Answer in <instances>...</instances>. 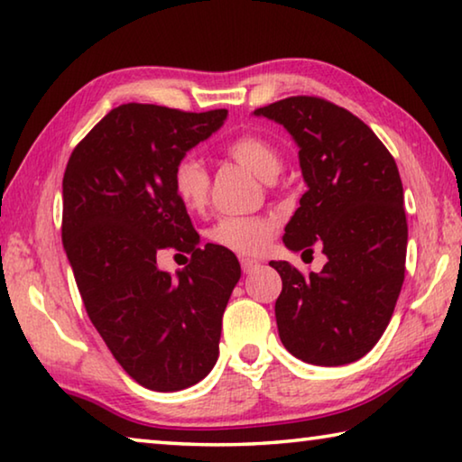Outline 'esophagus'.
<instances>
[{
    "label": "esophagus",
    "instance_id": "esophagus-1",
    "mask_svg": "<svg viewBox=\"0 0 462 462\" xmlns=\"http://www.w3.org/2000/svg\"><path fill=\"white\" fill-rule=\"evenodd\" d=\"M240 264H242V271H245L246 275H248V273H253L254 269L261 267V263L259 261H253V259H242Z\"/></svg>",
    "mask_w": 462,
    "mask_h": 462
}]
</instances>
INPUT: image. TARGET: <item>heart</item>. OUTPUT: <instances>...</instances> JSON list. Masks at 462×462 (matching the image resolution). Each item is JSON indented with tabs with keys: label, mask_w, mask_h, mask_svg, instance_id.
Returning <instances> with one entry per match:
<instances>
[{
	"label": "heart",
	"mask_w": 462,
	"mask_h": 462,
	"mask_svg": "<svg viewBox=\"0 0 462 462\" xmlns=\"http://www.w3.org/2000/svg\"><path fill=\"white\" fill-rule=\"evenodd\" d=\"M226 154L238 165L253 171L263 181H273L283 167V159L277 146L271 140L259 134H242L234 138L226 146ZM173 191L177 199L191 212L206 209L209 201V187L212 179L203 162L193 154H185L175 162L173 175H171ZM275 236V224L267 217L256 216H228L220 217L212 228L208 230V238L216 246L230 250L234 254L256 256L269 248Z\"/></svg>",
	"instance_id": "heart-1"
}]
</instances>
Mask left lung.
<instances>
[{"label": "left lung", "instance_id": "8db88e82", "mask_svg": "<svg viewBox=\"0 0 462 462\" xmlns=\"http://www.w3.org/2000/svg\"><path fill=\"white\" fill-rule=\"evenodd\" d=\"M254 116L283 124L300 146L308 191L285 226V246L308 253L318 245L328 259L308 277L287 261L269 263L283 281L279 338L311 365L355 363L385 332L403 285L408 220L400 171L363 120L328 99L285 97Z\"/></svg>", "mask_w": 462, "mask_h": 462}]
</instances>
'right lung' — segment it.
I'll list each match as a JSON object with an SVG mask.
<instances>
[{"label":"right lung","instance_id":"obj_1","mask_svg":"<svg viewBox=\"0 0 462 462\" xmlns=\"http://www.w3.org/2000/svg\"><path fill=\"white\" fill-rule=\"evenodd\" d=\"M226 116L118 106L75 146L62 177V245L83 306L122 369L152 391L191 387L214 369L240 279L234 253L199 248L171 183L175 162ZM162 249L192 254L177 278L155 264Z\"/></svg>","mask_w":462,"mask_h":462}]
</instances>
